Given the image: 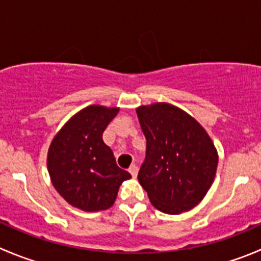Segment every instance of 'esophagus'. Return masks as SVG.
Segmentation results:
<instances>
[{
	"instance_id": "obj_1",
	"label": "esophagus",
	"mask_w": 261,
	"mask_h": 261,
	"mask_svg": "<svg viewBox=\"0 0 261 261\" xmlns=\"http://www.w3.org/2000/svg\"><path fill=\"white\" fill-rule=\"evenodd\" d=\"M128 172H130V173H131V176L136 177V176H138V172H139L138 166H135V164H133V166H131L130 168H128Z\"/></svg>"
}]
</instances>
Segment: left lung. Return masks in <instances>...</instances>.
<instances>
[{"label": "left lung", "mask_w": 261, "mask_h": 261, "mask_svg": "<svg viewBox=\"0 0 261 261\" xmlns=\"http://www.w3.org/2000/svg\"><path fill=\"white\" fill-rule=\"evenodd\" d=\"M136 113L146 138L139 182L158 211H190L203 200L216 177L213 141L198 121L168 103L141 106Z\"/></svg>", "instance_id": "obj_1"}]
</instances>
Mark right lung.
Instances as JSON below:
<instances>
[{
	"instance_id": "obj_1",
	"label": "right lung",
	"mask_w": 261,
	"mask_h": 261,
	"mask_svg": "<svg viewBox=\"0 0 261 261\" xmlns=\"http://www.w3.org/2000/svg\"><path fill=\"white\" fill-rule=\"evenodd\" d=\"M118 108L89 106L72 116L53 138L48 149L50 181L69 204L84 212L113 205L121 184L131 177L116 164L103 141V131Z\"/></svg>"
}]
</instances>
